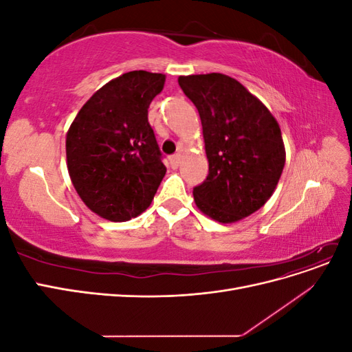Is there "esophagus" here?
<instances>
[{"instance_id": "1", "label": "esophagus", "mask_w": 352, "mask_h": 352, "mask_svg": "<svg viewBox=\"0 0 352 352\" xmlns=\"http://www.w3.org/2000/svg\"><path fill=\"white\" fill-rule=\"evenodd\" d=\"M180 163H182V155L180 154H175L172 158H170V164H172L173 168H177Z\"/></svg>"}]
</instances>
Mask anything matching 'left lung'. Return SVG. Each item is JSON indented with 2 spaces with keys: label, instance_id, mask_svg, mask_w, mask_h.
<instances>
[{
  "label": "left lung",
  "instance_id": "1",
  "mask_svg": "<svg viewBox=\"0 0 352 352\" xmlns=\"http://www.w3.org/2000/svg\"><path fill=\"white\" fill-rule=\"evenodd\" d=\"M202 124L208 176L194 188L198 210L219 223H235L273 195L285 167L278 120L241 82L221 73L179 76Z\"/></svg>",
  "mask_w": 352,
  "mask_h": 352
}]
</instances>
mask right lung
<instances>
[{
    "mask_svg": "<svg viewBox=\"0 0 352 352\" xmlns=\"http://www.w3.org/2000/svg\"><path fill=\"white\" fill-rule=\"evenodd\" d=\"M164 82L163 73H123L95 92L69 127L70 180L85 206L105 220L140 216L166 175L148 123V107Z\"/></svg>",
    "mask_w": 352,
    "mask_h": 352,
    "instance_id": "right-lung-1",
    "label": "right lung"
}]
</instances>
